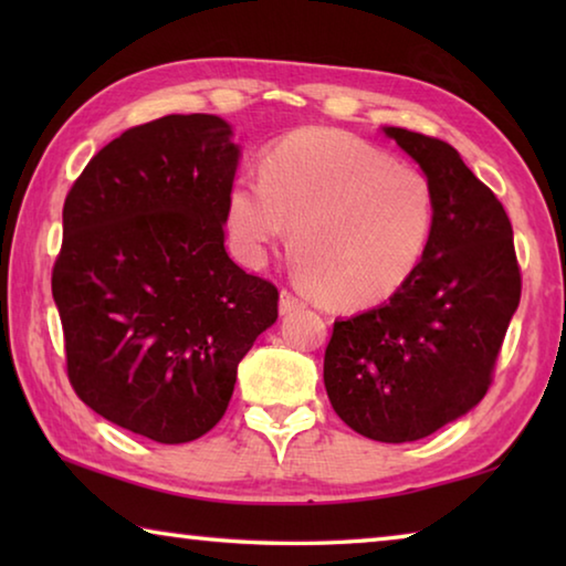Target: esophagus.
Instances as JSON below:
<instances>
[{"mask_svg": "<svg viewBox=\"0 0 566 566\" xmlns=\"http://www.w3.org/2000/svg\"><path fill=\"white\" fill-rule=\"evenodd\" d=\"M302 306H304V302L300 300V296L282 290V294H280V312L282 314H292L296 310H302Z\"/></svg>", "mask_w": 566, "mask_h": 566, "instance_id": "obj_1", "label": "esophagus"}]
</instances>
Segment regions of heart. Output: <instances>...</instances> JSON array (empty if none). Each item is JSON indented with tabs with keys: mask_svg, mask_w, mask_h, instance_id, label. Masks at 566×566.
<instances>
[{
	"mask_svg": "<svg viewBox=\"0 0 566 566\" xmlns=\"http://www.w3.org/2000/svg\"><path fill=\"white\" fill-rule=\"evenodd\" d=\"M234 249L260 262L292 229V256L322 302L359 310L415 274L434 224L417 169L349 134L300 129L264 151L262 179L239 177L227 199Z\"/></svg>",
	"mask_w": 566,
	"mask_h": 566,
	"instance_id": "obj_1",
	"label": "heart"
}]
</instances>
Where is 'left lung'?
<instances>
[{
  "label": "left lung",
  "instance_id": "8db88e82",
  "mask_svg": "<svg viewBox=\"0 0 566 566\" xmlns=\"http://www.w3.org/2000/svg\"><path fill=\"white\" fill-rule=\"evenodd\" d=\"M427 175L434 224L389 302L334 322L324 387L344 424L377 442L434 434L476 407L520 306L512 224L494 191L442 139L385 127Z\"/></svg>",
  "mask_w": 566,
  "mask_h": 566
}]
</instances>
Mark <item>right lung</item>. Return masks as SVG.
I'll return each mask as SVG.
<instances>
[{
    "label": "right lung",
    "mask_w": 566,
    "mask_h": 566,
    "mask_svg": "<svg viewBox=\"0 0 566 566\" xmlns=\"http://www.w3.org/2000/svg\"><path fill=\"white\" fill-rule=\"evenodd\" d=\"M239 161L214 114L122 132L70 189L52 270L66 377L84 405L159 444L224 417L237 364L276 322L280 292L224 249Z\"/></svg>",
    "instance_id": "right-lung-1"
}]
</instances>
